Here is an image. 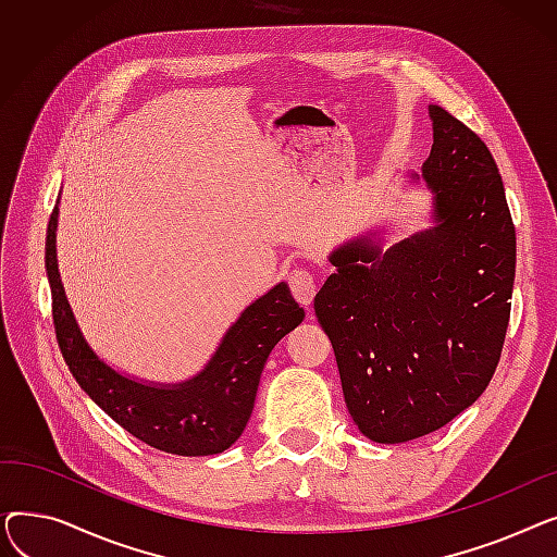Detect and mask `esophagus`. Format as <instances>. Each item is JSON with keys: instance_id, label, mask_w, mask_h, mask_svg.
Returning a JSON list of instances; mask_svg holds the SVG:
<instances>
[{"instance_id": "1", "label": "esophagus", "mask_w": 557, "mask_h": 557, "mask_svg": "<svg viewBox=\"0 0 557 557\" xmlns=\"http://www.w3.org/2000/svg\"><path fill=\"white\" fill-rule=\"evenodd\" d=\"M288 288L302 307H309L315 298V280L307 269H294L288 273Z\"/></svg>"}]
</instances>
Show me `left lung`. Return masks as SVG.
<instances>
[{
  "mask_svg": "<svg viewBox=\"0 0 557 557\" xmlns=\"http://www.w3.org/2000/svg\"><path fill=\"white\" fill-rule=\"evenodd\" d=\"M429 114L422 175L437 225L384 255L368 239L343 246L313 300L347 411L384 445L437 431L472 406L510 320L517 239L502 173L472 128L441 106Z\"/></svg>",
  "mask_w": 557,
  "mask_h": 557,
  "instance_id": "obj_1",
  "label": "left lung"
}]
</instances>
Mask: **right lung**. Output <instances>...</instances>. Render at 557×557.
<instances>
[{
  "label": "right lung",
  "mask_w": 557,
  "mask_h": 557,
  "mask_svg": "<svg viewBox=\"0 0 557 557\" xmlns=\"http://www.w3.org/2000/svg\"><path fill=\"white\" fill-rule=\"evenodd\" d=\"M55 219L58 208L49 216L45 244L51 315L58 347L78 386L116 424L160 451L210 456L227 449L250 420L271 349L305 318L288 286L277 284L252 302L225 334L210 366L191 382L171 388L144 386L99 361L81 336L58 275Z\"/></svg>",
  "instance_id": "add662e5"
}]
</instances>
